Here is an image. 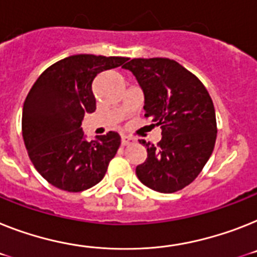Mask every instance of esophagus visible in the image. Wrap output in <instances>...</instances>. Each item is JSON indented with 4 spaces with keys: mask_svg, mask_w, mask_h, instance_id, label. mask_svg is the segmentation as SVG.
Instances as JSON below:
<instances>
[{
    "mask_svg": "<svg viewBox=\"0 0 257 257\" xmlns=\"http://www.w3.org/2000/svg\"><path fill=\"white\" fill-rule=\"evenodd\" d=\"M132 142H133L132 137H129V136H121V145L126 146L129 145V144H132Z\"/></svg>",
    "mask_w": 257,
    "mask_h": 257,
    "instance_id": "1",
    "label": "esophagus"
}]
</instances>
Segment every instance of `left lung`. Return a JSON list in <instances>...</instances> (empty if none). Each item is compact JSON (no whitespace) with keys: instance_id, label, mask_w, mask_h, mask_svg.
<instances>
[{"instance_id":"8db88e82","label":"left lung","mask_w":257,"mask_h":257,"mask_svg":"<svg viewBox=\"0 0 257 257\" xmlns=\"http://www.w3.org/2000/svg\"><path fill=\"white\" fill-rule=\"evenodd\" d=\"M132 72L145 98V116L162 129L157 146L145 140L148 158L136 167L142 184L172 193L191 184L213 153L217 122L212 98L196 75L170 59H133Z\"/></svg>"}]
</instances>
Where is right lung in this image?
I'll use <instances>...</instances> for the list:
<instances>
[{
    "mask_svg": "<svg viewBox=\"0 0 257 257\" xmlns=\"http://www.w3.org/2000/svg\"><path fill=\"white\" fill-rule=\"evenodd\" d=\"M128 59L73 55L49 66L36 79L23 104V140L30 159L43 178L68 192L98 184L120 146L108 132L87 141L81 125L96 109L92 83L99 73Z\"/></svg>",
    "mask_w": 257,
    "mask_h": 257,
    "instance_id": "1",
    "label": "right lung"
}]
</instances>
